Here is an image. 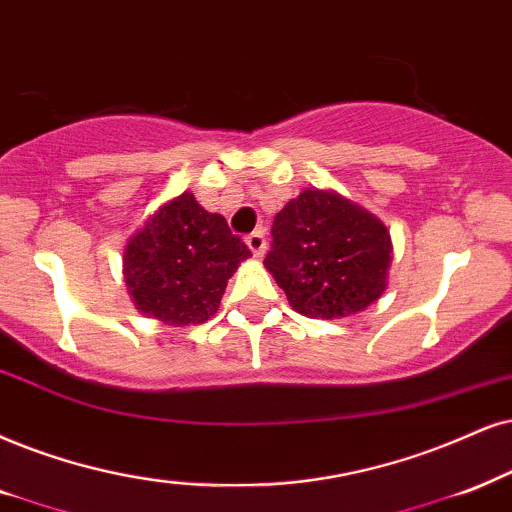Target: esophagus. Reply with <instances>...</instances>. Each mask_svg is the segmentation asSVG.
I'll use <instances>...</instances> for the list:
<instances>
[{
    "mask_svg": "<svg viewBox=\"0 0 512 512\" xmlns=\"http://www.w3.org/2000/svg\"><path fill=\"white\" fill-rule=\"evenodd\" d=\"M245 245H248L252 255L262 257L264 250H267V238H264V231H252V234L245 238Z\"/></svg>",
    "mask_w": 512,
    "mask_h": 512,
    "instance_id": "obj_1",
    "label": "esophagus"
}]
</instances>
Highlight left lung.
Wrapping results in <instances>:
<instances>
[{
	"label": "left lung",
	"mask_w": 512,
	"mask_h": 512,
	"mask_svg": "<svg viewBox=\"0 0 512 512\" xmlns=\"http://www.w3.org/2000/svg\"><path fill=\"white\" fill-rule=\"evenodd\" d=\"M264 267L309 319H342L383 297L390 229L335 191L304 189L274 217Z\"/></svg>",
	"instance_id": "obj_1"
}]
</instances>
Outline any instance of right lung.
I'll return each mask as SVG.
<instances>
[{"label":"right lung","mask_w":512,"mask_h":512,"mask_svg":"<svg viewBox=\"0 0 512 512\" xmlns=\"http://www.w3.org/2000/svg\"><path fill=\"white\" fill-rule=\"evenodd\" d=\"M250 250L191 191L167 200L122 252L127 293L141 314L167 326H196L217 314L226 283Z\"/></svg>","instance_id":"obj_1"}]
</instances>
